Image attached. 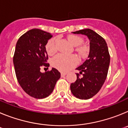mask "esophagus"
<instances>
[{
	"mask_svg": "<svg viewBox=\"0 0 128 128\" xmlns=\"http://www.w3.org/2000/svg\"><path fill=\"white\" fill-rule=\"evenodd\" d=\"M66 72H62V73H61V76H62V77L65 76H66Z\"/></svg>",
	"mask_w": 128,
	"mask_h": 128,
	"instance_id": "obj_1",
	"label": "esophagus"
}]
</instances>
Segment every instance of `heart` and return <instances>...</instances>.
<instances>
[{
  "instance_id": "obj_1",
  "label": "heart",
  "mask_w": 128,
  "mask_h": 128,
  "mask_svg": "<svg viewBox=\"0 0 128 128\" xmlns=\"http://www.w3.org/2000/svg\"><path fill=\"white\" fill-rule=\"evenodd\" d=\"M68 40L74 46H78L76 50L81 56H86L88 53V48L86 46H80L83 42L81 37L76 35H70L68 36ZM46 50L49 55H53L57 52V39L51 38L48 41L46 46ZM52 65L59 70L66 72L77 65L78 63V58L75 55H65L59 54L53 58L51 61Z\"/></svg>"
}]
</instances>
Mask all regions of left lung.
I'll use <instances>...</instances> for the list:
<instances>
[{
  "label": "left lung",
  "instance_id": "1",
  "mask_svg": "<svg viewBox=\"0 0 128 128\" xmlns=\"http://www.w3.org/2000/svg\"><path fill=\"white\" fill-rule=\"evenodd\" d=\"M86 35L90 40V52L86 60L76 68L83 76L70 84V90L76 98L88 99L98 93L107 77L110 56L105 40L90 29L73 32Z\"/></svg>",
  "mask_w": 128,
  "mask_h": 128
}]
</instances>
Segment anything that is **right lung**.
I'll return each mask as SVG.
<instances>
[{
	"label": "right lung",
	"mask_w": 128,
	"mask_h": 128,
	"mask_svg": "<svg viewBox=\"0 0 128 128\" xmlns=\"http://www.w3.org/2000/svg\"><path fill=\"white\" fill-rule=\"evenodd\" d=\"M52 37L49 32L32 29L21 36L16 45L13 64L18 82L26 93L36 99L48 97L61 76L54 68L40 72L42 66H49L46 46Z\"/></svg>",
	"instance_id": "add662e5"
}]
</instances>
